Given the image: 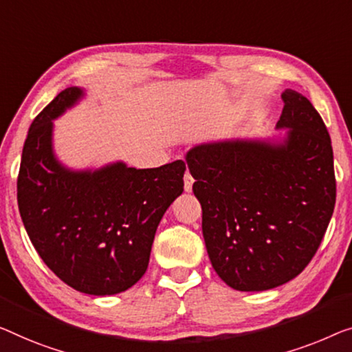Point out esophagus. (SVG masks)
Masks as SVG:
<instances>
[{"label":"esophagus","instance_id":"esophagus-1","mask_svg":"<svg viewBox=\"0 0 352 352\" xmlns=\"http://www.w3.org/2000/svg\"><path fill=\"white\" fill-rule=\"evenodd\" d=\"M183 180H185V191L186 192H191L192 191V183H194V178L190 174V170H186L185 177H183Z\"/></svg>","mask_w":352,"mask_h":352}]
</instances>
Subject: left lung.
<instances>
[{"instance_id": "8db88e82", "label": "left lung", "mask_w": 352, "mask_h": 352, "mask_svg": "<svg viewBox=\"0 0 352 352\" xmlns=\"http://www.w3.org/2000/svg\"><path fill=\"white\" fill-rule=\"evenodd\" d=\"M283 144L194 146L186 162L219 278L237 291L285 285L310 264L332 218L337 182L329 131L305 96L281 94Z\"/></svg>"}]
</instances>
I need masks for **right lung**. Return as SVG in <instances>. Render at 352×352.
<instances>
[{"label":"right lung","mask_w":352,"mask_h":352,"mask_svg":"<svg viewBox=\"0 0 352 352\" xmlns=\"http://www.w3.org/2000/svg\"><path fill=\"white\" fill-rule=\"evenodd\" d=\"M80 96L78 88H66L31 123L17 202L34 250L63 283L78 292L112 296L146 272L162 214L183 192L186 164L65 169L52 151V120Z\"/></svg>","instance_id":"right-lung-1"}]
</instances>
